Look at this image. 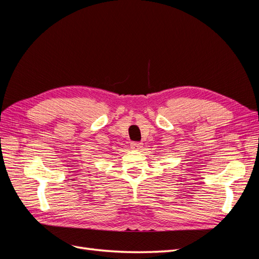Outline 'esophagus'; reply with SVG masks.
Returning a JSON list of instances; mask_svg holds the SVG:
<instances>
[{
  "mask_svg": "<svg viewBox=\"0 0 259 259\" xmlns=\"http://www.w3.org/2000/svg\"><path fill=\"white\" fill-rule=\"evenodd\" d=\"M131 147H132V149H134V150H140V149H142V147H143V144L138 143V142H133L131 144Z\"/></svg>",
  "mask_w": 259,
  "mask_h": 259,
  "instance_id": "34e87169",
  "label": "esophagus"
}]
</instances>
